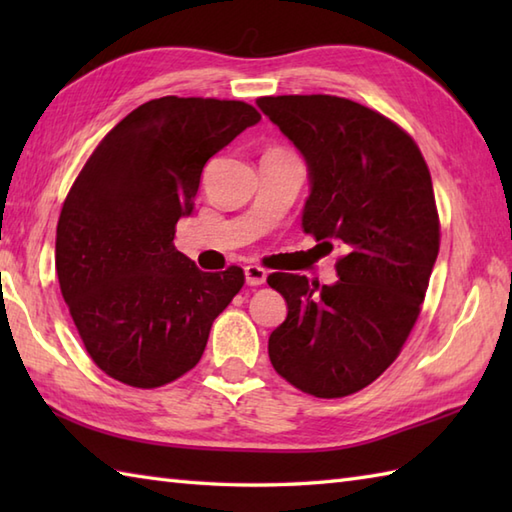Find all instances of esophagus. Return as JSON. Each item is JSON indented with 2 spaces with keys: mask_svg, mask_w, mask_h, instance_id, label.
Segmentation results:
<instances>
[{
  "mask_svg": "<svg viewBox=\"0 0 512 512\" xmlns=\"http://www.w3.org/2000/svg\"><path fill=\"white\" fill-rule=\"evenodd\" d=\"M244 275H246V284L248 286H262L266 281V270L262 266H255L250 264L244 268Z\"/></svg>",
  "mask_w": 512,
  "mask_h": 512,
  "instance_id": "obj_1",
  "label": "esophagus"
}]
</instances>
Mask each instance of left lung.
<instances>
[{
  "instance_id": "obj_1",
  "label": "left lung",
  "mask_w": 512,
  "mask_h": 512,
  "mask_svg": "<svg viewBox=\"0 0 512 512\" xmlns=\"http://www.w3.org/2000/svg\"><path fill=\"white\" fill-rule=\"evenodd\" d=\"M257 107L308 165L303 231L343 248L332 286L268 275L288 303L270 363L310 396H350L396 361L420 314L440 250L431 173L413 138L361 103L310 94Z\"/></svg>"
}]
</instances>
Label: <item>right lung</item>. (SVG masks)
Here are the masks:
<instances>
[{"label":"right lung","instance_id":"right-lung-1","mask_svg":"<svg viewBox=\"0 0 512 512\" xmlns=\"http://www.w3.org/2000/svg\"><path fill=\"white\" fill-rule=\"evenodd\" d=\"M262 121L253 105L162 96L127 114L63 202L54 266L85 350L107 376L154 389L198 365L244 270L202 273L173 246L206 160Z\"/></svg>","mask_w":512,"mask_h":512}]
</instances>
